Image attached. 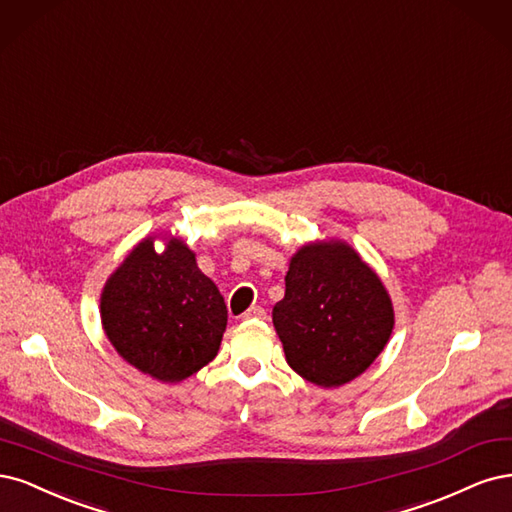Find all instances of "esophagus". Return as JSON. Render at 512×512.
I'll return each instance as SVG.
<instances>
[{"instance_id": "34e87169", "label": "esophagus", "mask_w": 512, "mask_h": 512, "mask_svg": "<svg viewBox=\"0 0 512 512\" xmlns=\"http://www.w3.org/2000/svg\"><path fill=\"white\" fill-rule=\"evenodd\" d=\"M244 319H253V321L266 319V310H263L261 306H253V308H249V310L244 312Z\"/></svg>"}]
</instances>
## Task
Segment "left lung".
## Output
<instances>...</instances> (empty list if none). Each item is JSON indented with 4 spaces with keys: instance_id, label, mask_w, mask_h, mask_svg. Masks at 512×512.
Masks as SVG:
<instances>
[{
    "instance_id": "left-lung-1",
    "label": "left lung",
    "mask_w": 512,
    "mask_h": 512,
    "mask_svg": "<svg viewBox=\"0 0 512 512\" xmlns=\"http://www.w3.org/2000/svg\"><path fill=\"white\" fill-rule=\"evenodd\" d=\"M272 321L295 372L319 387H340L381 355L393 308L381 278L351 246L329 240L293 255Z\"/></svg>"
}]
</instances>
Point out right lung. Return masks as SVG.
Listing matches in <instances>:
<instances>
[{
    "label": "right lung",
    "instance_id": "obj_1",
    "mask_svg": "<svg viewBox=\"0 0 512 512\" xmlns=\"http://www.w3.org/2000/svg\"><path fill=\"white\" fill-rule=\"evenodd\" d=\"M102 323L119 355L161 383H178L219 353L227 306L183 240L155 253L142 240L102 293Z\"/></svg>",
    "mask_w": 512,
    "mask_h": 512
}]
</instances>
